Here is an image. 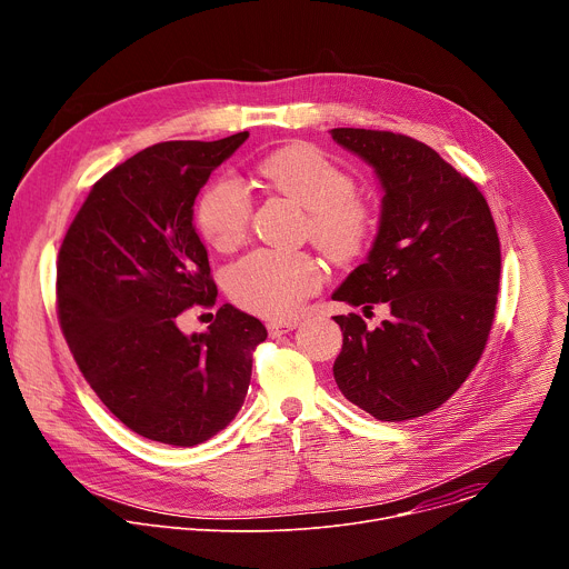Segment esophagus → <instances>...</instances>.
Segmentation results:
<instances>
[{"instance_id": "obj_1", "label": "esophagus", "mask_w": 569, "mask_h": 569, "mask_svg": "<svg viewBox=\"0 0 569 569\" xmlns=\"http://www.w3.org/2000/svg\"><path fill=\"white\" fill-rule=\"evenodd\" d=\"M297 329V321H270L268 323V333L272 336V338H279V336H283V333H290V331H295Z\"/></svg>"}]
</instances>
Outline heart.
Listing matches in <instances>:
<instances>
[{"label":"heart","instance_id":"1","mask_svg":"<svg viewBox=\"0 0 569 569\" xmlns=\"http://www.w3.org/2000/svg\"><path fill=\"white\" fill-rule=\"evenodd\" d=\"M259 176L270 189L308 211V233L329 259L347 263L358 259L373 233V209L356 191L353 178L333 159L312 146H286L266 154ZM252 200L233 176L207 187L198 202V224L209 246L233 252L248 238ZM323 272L308 252L259 250L229 270V295L257 315L286 319L301 310L319 290Z\"/></svg>","mask_w":569,"mask_h":569}]
</instances>
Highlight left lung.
Listing matches in <instances>:
<instances>
[{
	"label": "left lung",
	"mask_w": 569,
	"mask_h": 569,
	"mask_svg": "<svg viewBox=\"0 0 569 569\" xmlns=\"http://www.w3.org/2000/svg\"><path fill=\"white\" fill-rule=\"evenodd\" d=\"M382 187L373 248L336 301L391 317L369 331L360 315L333 317L340 391L378 421H408L443 405L489 340L500 290V238L489 202L430 146L387 130L333 128Z\"/></svg>",
	"instance_id": "left-lung-1"
}]
</instances>
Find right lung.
I'll return each instance as SVG.
<instances>
[{
    "mask_svg": "<svg viewBox=\"0 0 569 569\" xmlns=\"http://www.w3.org/2000/svg\"><path fill=\"white\" fill-rule=\"evenodd\" d=\"M250 137L154 143L106 173L69 224L56 263L69 351L106 408L132 432L191 448L242 408L263 323L224 303L204 333L178 317L213 306L216 283L193 202Z\"/></svg>",
    "mask_w": 569,
    "mask_h": 569,
    "instance_id": "add662e5",
    "label": "right lung"
}]
</instances>
